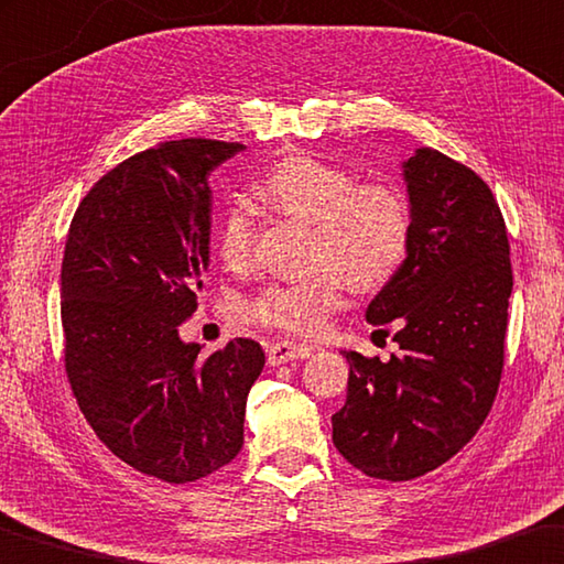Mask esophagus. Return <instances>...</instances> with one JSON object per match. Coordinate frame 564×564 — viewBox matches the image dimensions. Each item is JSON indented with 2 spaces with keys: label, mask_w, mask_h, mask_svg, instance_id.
I'll return each mask as SVG.
<instances>
[{
  "label": "esophagus",
  "mask_w": 564,
  "mask_h": 564,
  "mask_svg": "<svg viewBox=\"0 0 564 564\" xmlns=\"http://www.w3.org/2000/svg\"><path fill=\"white\" fill-rule=\"evenodd\" d=\"M315 349L304 347V345H294V343H274L267 349V362L272 367L284 365V362H294V359H307L312 357Z\"/></svg>",
  "instance_id": "esophagus-1"
}]
</instances>
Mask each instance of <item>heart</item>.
I'll return each instance as SVG.
<instances>
[{
  "label": "heart",
  "instance_id": "b5f03b06",
  "mask_svg": "<svg viewBox=\"0 0 564 564\" xmlns=\"http://www.w3.org/2000/svg\"><path fill=\"white\" fill-rule=\"evenodd\" d=\"M260 197L276 209L315 225L312 264L319 272L302 280L264 284L239 304L247 325L290 337H317L343 307L347 282L377 290L408 260L412 212L390 182H355L339 164L307 152H292L267 170L257 184ZM217 254L232 272L254 257V217L232 202L217 221Z\"/></svg>",
  "mask_w": 564,
  "mask_h": 564
}]
</instances>
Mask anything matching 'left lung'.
Instances as JSON below:
<instances>
[{
  "mask_svg": "<svg viewBox=\"0 0 564 564\" xmlns=\"http://www.w3.org/2000/svg\"><path fill=\"white\" fill-rule=\"evenodd\" d=\"M402 167L410 252L367 307L375 327H397L400 352L387 362L345 352L347 402L332 414L339 455L390 482L445 465L482 427L500 387L512 294L507 227L487 182L430 147Z\"/></svg>",
  "mask_w": 564,
  "mask_h": 564,
  "instance_id": "8db88e82",
  "label": "left lung"
}]
</instances>
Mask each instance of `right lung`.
Returning a JSON list of instances; mask_svg holds the SVG:
<instances>
[{
    "mask_svg": "<svg viewBox=\"0 0 564 564\" xmlns=\"http://www.w3.org/2000/svg\"><path fill=\"white\" fill-rule=\"evenodd\" d=\"M245 144L162 142L109 170L74 212L62 260L64 369L97 437L172 485L217 473L245 445L254 339L202 357L180 325L209 264L207 177Z\"/></svg>",
    "mask_w": 564,
    "mask_h": 564,
    "instance_id": "right-lung-1",
    "label": "right lung"
}]
</instances>
